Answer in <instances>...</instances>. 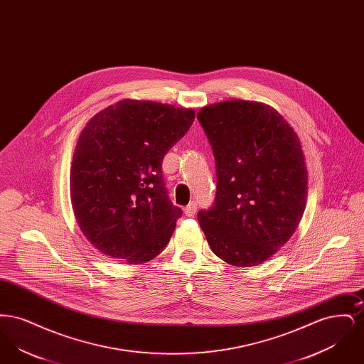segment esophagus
Listing matches in <instances>:
<instances>
[{"label":"esophagus","mask_w":364,"mask_h":364,"mask_svg":"<svg viewBox=\"0 0 364 364\" xmlns=\"http://www.w3.org/2000/svg\"><path fill=\"white\" fill-rule=\"evenodd\" d=\"M196 202H191L187 208H184V213L187 217H192L196 213Z\"/></svg>","instance_id":"1"}]
</instances>
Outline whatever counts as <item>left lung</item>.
Masks as SVG:
<instances>
[{"mask_svg": "<svg viewBox=\"0 0 364 364\" xmlns=\"http://www.w3.org/2000/svg\"><path fill=\"white\" fill-rule=\"evenodd\" d=\"M213 149L217 192L198 213L211 251L251 267L277 252L299 225L307 200L300 140L273 107L232 100L198 113Z\"/></svg>", "mask_w": 364, "mask_h": 364, "instance_id": "left-lung-1", "label": "left lung"}]
</instances>
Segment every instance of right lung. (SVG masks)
<instances>
[{"instance_id": "1", "label": "right lung", "mask_w": 364, "mask_h": 364, "mask_svg": "<svg viewBox=\"0 0 364 364\" xmlns=\"http://www.w3.org/2000/svg\"><path fill=\"white\" fill-rule=\"evenodd\" d=\"M193 119L192 109L124 100L87 122L70 200L83 235L105 255L138 264L168 245L183 211L168 196L162 161Z\"/></svg>"}]
</instances>
